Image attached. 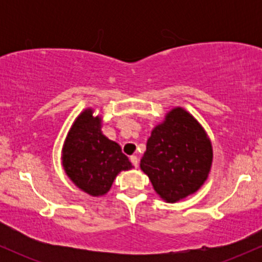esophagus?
Segmentation results:
<instances>
[{
	"label": "esophagus",
	"instance_id": "obj_1",
	"mask_svg": "<svg viewBox=\"0 0 262 262\" xmlns=\"http://www.w3.org/2000/svg\"><path fill=\"white\" fill-rule=\"evenodd\" d=\"M130 161H132V164H133L135 167H138V165H139V159H138V156L132 155L130 156Z\"/></svg>",
	"mask_w": 262,
	"mask_h": 262
}]
</instances>
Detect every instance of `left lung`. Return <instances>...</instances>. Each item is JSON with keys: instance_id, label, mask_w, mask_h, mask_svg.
Segmentation results:
<instances>
[{"instance_id": "8db88e82", "label": "left lung", "mask_w": 262, "mask_h": 262, "mask_svg": "<svg viewBox=\"0 0 262 262\" xmlns=\"http://www.w3.org/2000/svg\"><path fill=\"white\" fill-rule=\"evenodd\" d=\"M212 161L213 148L206 130L191 113L175 107L152 129L140 169L162 200L175 203L201 188Z\"/></svg>"}]
</instances>
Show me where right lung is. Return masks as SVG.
<instances>
[{"label":"right lung","mask_w":262,"mask_h":262,"mask_svg":"<svg viewBox=\"0 0 262 262\" xmlns=\"http://www.w3.org/2000/svg\"><path fill=\"white\" fill-rule=\"evenodd\" d=\"M95 111H82L69 130L61 150L66 175L92 197L106 194L121 171L130 170L132 162L116 141L101 130L102 118Z\"/></svg>","instance_id":"add662e5"}]
</instances>
